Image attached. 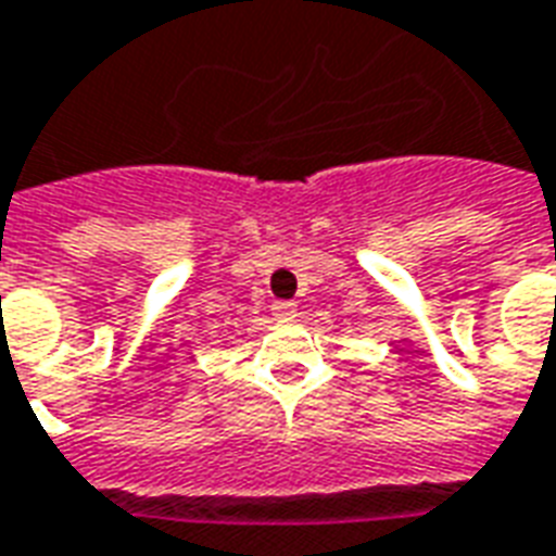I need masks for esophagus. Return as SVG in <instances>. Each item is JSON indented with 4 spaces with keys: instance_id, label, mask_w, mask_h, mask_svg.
I'll list each match as a JSON object with an SVG mask.
<instances>
[{
    "instance_id": "1",
    "label": "esophagus",
    "mask_w": 556,
    "mask_h": 556,
    "mask_svg": "<svg viewBox=\"0 0 556 556\" xmlns=\"http://www.w3.org/2000/svg\"><path fill=\"white\" fill-rule=\"evenodd\" d=\"M270 312H274L279 320H289L298 315V303H291V300H277V303L270 306Z\"/></svg>"
}]
</instances>
